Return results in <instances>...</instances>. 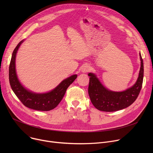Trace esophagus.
<instances>
[{"mask_svg":"<svg viewBox=\"0 0 153 153\" xmlns=\"http://www.w3.org/2000/svg\"><path fill=\"white\" fill-rule=\"evenodd\" d=\"M90 68H91L89 65H88V64H85V65H84L81 68V72H82L83 73H87V72L89 71Z\"/></svg>","mask_w":153,"mask_h":153,"instance_id":"1","label":"esophagus"}]
</instances>
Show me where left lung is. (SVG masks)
I'll list each match as a JSON object with an SVG mask.
<instances>
[{
    "instance_id": "obj_1",
    "label": "left lung",
    "mask_w": 153,
    "mask_h": 153,
    "mask_svg": "<svg viewBox=\"0 0 153 153\" xmlns=\"http://www.w3.org/2000/svg\"><path fill=\"white\" fill-rule=\"evenodd\" d=\"M140 56L141 68L138 78L131 87L125 91H110L100 83L94 74H88L90 77L88 93L96 108L103 111H118L129 107L136 100L141 89L144 74L143 61L140 53Z\"/></svg>"
}]
</instances>
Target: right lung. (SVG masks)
<instances>
[{
  "mask_svg": "<svg viewBox=\"0 0 153 153\" xmlns=\"http://www.w3.org/2000/svg\"><path fill=\"white\" fill-rule=\"evenodd\" d=\"M23 40L15 47L13 51L9 66V82L16 96L25 107L36 110L49 111L58 106L62 99L68 87L77 78L72 75L63 81L53 90L44 94H36L26 89L18 79L15 69V58L17 51Z\"/></svg>",
  "mask_w": 153,
  "mask_h": 153,
  "instance_id": "add662e5",
  "label": "right lung"
}]
</instances>
